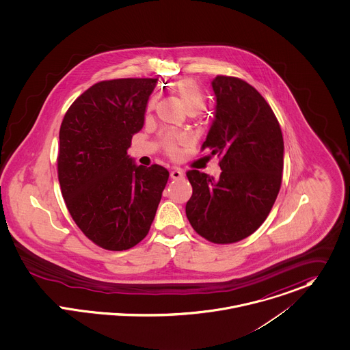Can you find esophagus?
<instances>
[{"label": "esophagus", "instance_id": "obj_1", "mask_svg": "<svg viewBox=\"0 0 350 350\" xmlns=\"http://www.w3.org/2000/svg\"><path fill=\"white\" fill-rule=\"evenodd\" d=\"M170 177H172L173 180L183 178V177H184V172H183L181 169H173V170L170 172Z\"/></svg>", "mask_w": 350, "mask_h": 350}]
</instances>
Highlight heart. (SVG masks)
Returning <instances> with one entry per match:
<instances>
[{
  "instance_id": "obj_1",
  "label": "heart",
  "mask_w": 350,
  "mask_h": 350,
  "mask_svg": "<svg viewBox=\"0 0 350 350\" xmlns=\"http://www.w3.org/2000/svg\"><path fill=\"white\" fill-rule=\"evenodd\" d=\"M173 92L180 98L183 106L189 113H197L201 110L205 105V95L201 90V87L192 80V79H183L173 84L172 87ZM154 102L152 100L149 103V109H152ZM184 138L181 134L174 131H167L162 134L161 144L163 146V150L167 156L176 157L178 154V146L183 144Z\"/></svg>"
}]
</instances>
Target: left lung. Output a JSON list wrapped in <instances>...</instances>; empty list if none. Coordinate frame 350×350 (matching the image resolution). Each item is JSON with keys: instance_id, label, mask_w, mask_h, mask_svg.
<instances>
[{"instance_id": "left-lung-1", "label": "left lung", "mask_w": 350, "mask_h": 350, "mask_svg": "<svg viewBox=\"0 0 350 350\" xmlns=\"http://www.w3.org/2000/svg\"><path fill=\"white\" fill-rule=\"evenodd\" d=\"M216 111L201 150L220 157L217 180L187 172L193 193L187 217L194 231L215 244H231L255 232L279 193L283 137L266 99L247 81L217 75L212 81Z\"/></svg>"}]
</instances>
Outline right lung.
Segmentation results:
<instances>
[{
    "label": "right lung",
    "instance_id": "1",
    "mask_svg": "<svg viewBox=\"0 0 350 350\" xmlns=\"http://www.w3.org/2000/svg\"><path fill=\"white\" fill-rule=\"evenodd\" d=\"M157 80L99 81L71 105L60 126L57 176L67 209L80 231L109 251L145 239L169 178L163 166H137L127 156Z\"/></svg>",
    "mask_w": 350,
    "mask_h": 350
}]
</instances>
